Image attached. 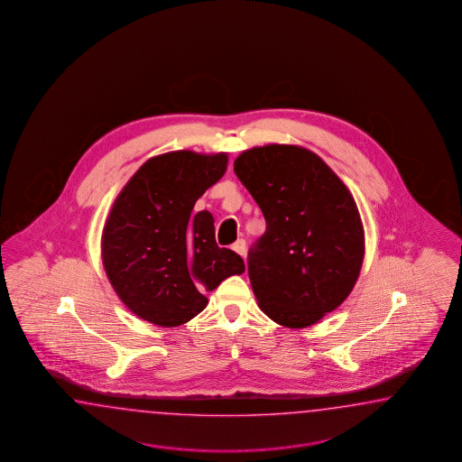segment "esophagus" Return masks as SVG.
<instances>
[{
    "label": "esophagus",
    "instance_id": "obj_1",
    "mask_svg": "<svg viewBox=\"0 0 462 462\" xmlns=\"http://www.w3.org/2000/svg\"><path fill=\"white\" fill-rule=\"evenodd\" d=\"M232 250H234V252H236V254H238V255L244 256V258H245V255H246L245 240H244V238H240V240H236V244H234V245H232Z\"/></svg>",
    "mask_w": 462,
    "mask_h": 462
}]
</instances>
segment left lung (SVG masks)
Segmentation results:
<instances>
[{"mask_svg":"<svg viewBox=\"0 0 462 462\" xmlns=\"http://www.w3.org/2000/svg\"><path fill=\"white\" fill-rule=\"evenodd\" d=\"M234 171L267 222L248 252L258 307L278 325L307 328L338 308L365 256L358 207L319 155L268 143L238 155Z\"/></svg>","mask_w":462,"mask_h":462,"instance_id":"obj_1","label":"left lung"}]
</instances>
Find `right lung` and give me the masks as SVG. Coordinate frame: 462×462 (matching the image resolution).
Wrapping results in <instances>:
<instances>
[{"label": "right lung", "mask_w": 462, "mask_h": 462, "mask_svg": "<svg viewBox=\"0 0 462 462\" xmlns=\"http://www.w3.org/2000/svg\"><path fill=\"white\" fill-rule=\"evenodd\" d=\"M226 162V152L155 155L114 200L101 242L104 270L139 319L184 325L207 307V291L245 272L242 256L217 245L212 214H192Z\"/></svg>", "instance_id": "add662e5"}]
</instances>
